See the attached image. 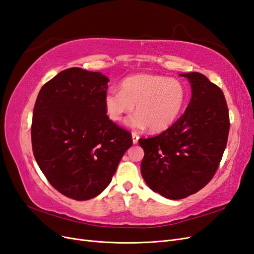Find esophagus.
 Masks as SVG:
<instances>
[{
	"label": "esophagus",
	"instance_id": "34e87169",
	"mask_svg": "<svg viewBox=\"0 0 254 254\" xmlns=\"http://www.w3.org/2000/svg\"><path fill=\"white\" fill-rule=\"evenodd\" d=\"M131 136H132V143H133V144H136L137 141H139V135H137L135 132H132V133H131Z\"/></svg>",
	"mask_w": 254,
	"mask_h": 254
}]
</instances>
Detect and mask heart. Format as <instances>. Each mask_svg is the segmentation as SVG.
<instances>
[{"label":"heart","mask_w":254,"mask_h":254,"mask_svg":"<svg viewBox=\"0 0 254 254\" xmlns=\"http://www.w3.org/2000/svg\"><path fill=\"white\" fill-rule=\"evenodd\" d=\"M188 103V90L176 78L162 75L137 74L125 78L121 91L110 90L104 97L106 114L121 122L136 106V112L125 121L131 129L161 132L172 127Z\"/></svg>","instance_id":"obj_1"}]
</instances>
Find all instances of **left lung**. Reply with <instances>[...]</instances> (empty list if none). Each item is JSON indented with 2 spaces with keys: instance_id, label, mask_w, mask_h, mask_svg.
Returning a JSON list of instances; mask_svg holds the SVG:
<instances>
[{
  "instance_id": "8db88e82",
  "label": "left lung",
  "mask_w": 254,
  "mask_h": 254,
  "mask_svg": "<svg viewBox=\"0 0 254 254\" xmlns=\"http://www.w3.org/2000/svg\"><path fill=\"white\" fill-rule=\"evenodd\" d=\"M190 83L186 112L164 132L140 139L141 174L146 184L167 199L186 198L205 187L218 168L230 122L222 91L198 72L180 74Z\"/></svg>"
}]
</instances>
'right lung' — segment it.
<instances>
[{"label":"right lung","instance_id":"obj_1","mask_svg":"<svg viewBox=\"0 0 254 254\" xmlns=\"http://www.w3.org/2000/svg\"><path fill=\"white\" fill-rule=\"evenodd\" d=\"M108 81L101 72L67 68L44 84L35 104V159L52 186L75 200L101 194L132 145L106 114Z\"/></svg>","mask_w":254,"mask_h":254}]
</instances>
